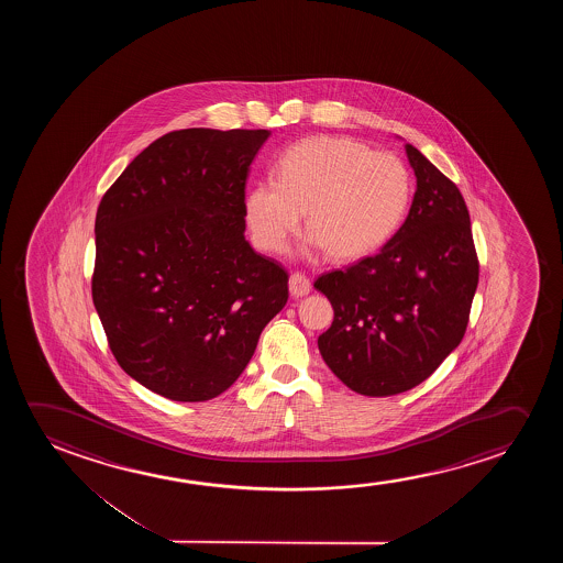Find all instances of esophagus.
Wrapping results in <instances>:
<instances>
[{"label": "esophagus", "instance_id": "34e87169", "mask_svg": "<svg viewBox=\"0 0 563 563\" xmlns=\"http://www.w3.org/2000/svg\"><path fill=\"white\" fill-rule=\"evenodd\" d=\"M288 288H290L292 298H303L311 290V280L301 273H292L290 280H288Z\"/></svg>", "mask_w": 563, "mask_h": 563}]
</instances>
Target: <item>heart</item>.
Segmentation results:
<instances>
[{"label": "heart", "mask_w": 563, "mask_h": 563, "mask_svg": "<svg viewBox=\"0 0 563 563\" xmlns=\"http://www.w3.org/2000/svg\"><path fill=\"white\" fill-rule=\"evenodd\" d=\"M411 196L413 178L398 155L346 136H313L278 157L275 180L247 190L244 216L255 246L280 254L306 211L309 246L352 262L393 239Z\"/></svg>", "instance_id": "1"}]
</instances>
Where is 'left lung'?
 <instances>
[{
    "mask_svg": "<svg viewBox=\"0 0 563 563\" xmlns=\"http://www.w3.org/2000/svg\"><path fill=\"white\" fill-rule=\"evenodd\" d=\"M417 190L377 255L316 280L334 309L317 344L354 393L394 396L421 385L462 342L478 283L470 211L457 186L406 144Z\"/></svg>",
    "mask_w": 563,
    "mask_h": 563,
    "instance_id": "left-lung-1",
    "label": "left lung"
}]
</instances>
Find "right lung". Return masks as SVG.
Instances as JSON below:
<instances>
[{
    "instance_id": "1",
    "label": "right lung",
    "mask_w": 563,
    "mask_h": 563,
    "mask_svg": "<svg viewBox=\"0 0 563 563\" xmlns=\"http://www.w3.org/2000/svg\"><path fill=\"white\" fill-rule=\"evenodd\" d=\"M269 134L169 132L101 198L93 306L124 373L169 400L224 393L288 300L285 267L244 236L247 173Z\"/></svg>"
}]
</instances>
